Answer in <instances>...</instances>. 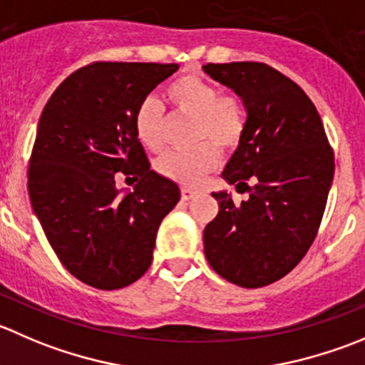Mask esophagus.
I'll return each instance as SVG.
<instances>
[{"label": "esophagus", "instance_id": "34e87169", "mask_svg": "<svg viewBox=\"0 0 365 365\" xmlns=\"http://www.w3.org/2000/svg\"><path fill=\"white\" fill-rule=\"evenodd\" d=\"M196 190H192V189H187V187H183L182 189V200L183 201H189V200H192L194 196H196Z\"/></svg>", "mask_w": 365, "mask_h": 365}]
</instances>
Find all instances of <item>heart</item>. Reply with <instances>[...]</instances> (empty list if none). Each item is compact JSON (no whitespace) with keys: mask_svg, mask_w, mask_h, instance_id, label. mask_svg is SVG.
<instances>
[{"mask_svg":"<svg viewBox=\"0 0 365 365\" xmlns=\"http://www.w3.org/2000/svg\"><path fill=\"white\" fill-rule=\"evenodd\" d=\"M176 112L194 119L190 151H171L158 158L157 171L168 180L194 187L219 165V151L233 150L242 140L246 118L239 98L222 94L217 85L200 76H182L168 87ZM133 128L146 150L158 153L165 146V115L160 101L144 98L133 115Z\"/></svg>","mask_w":365,"mask_h":365,"instance_id":"b5f03b06","label":"heart"}]
</instances>
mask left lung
<instances>
[{
  "label": "left lung",
  "mask_w": 365,
  "mask_h": 365,
  "mask_svg": "<svg viewBox=\"0 0 365 365\" xmlns=\"http://www.w3.org/2000/svg\"><path fill=\"white\" fill-rule=\"evenodd\" d=\"M203 71L246 108L242 140L221 176L239 192L250 190L240 205L226 190L212 192L219 212L205 226V257L225 280L264 287L312 246L334 182V151L310 98L280 71L260 62L207 63Z\"/></svg>",
  "instance_id": "left-lung-1"
}]
</instances>
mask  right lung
<instances>
[{
  "instance_id": "1",
  "label": "right lung",
  "mask_w": 365,
  "mask_h": 365,
  "mask_svg": "<svg viewBox=\"0 0 365 365\" xmlns=\"http://www.w3.org/2000/svg\"><path fill=\"white\" fill-rule=\"evenodd\" d=\"M176 71V63H91L56 87L38 119L31 208L63 267L91 287L139 280L162 219L180 201L178 185L151 169L133 128L140 101ZM118 172L138 180L133 191L115 187Z\"/></svg>"
}]
</instances>
